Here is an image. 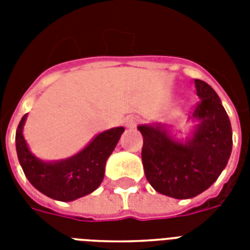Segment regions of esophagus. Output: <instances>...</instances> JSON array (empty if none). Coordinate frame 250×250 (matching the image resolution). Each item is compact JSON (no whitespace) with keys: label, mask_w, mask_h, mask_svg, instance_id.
<instances>
[{"label":"esophagus","mask_w":250,"mask_h":250,"mask_svg":"<svg viewBox=\"0 0 250 250\" xmlns=\"http://www.w3.org/2000/svg\"><path fill=\"white\" fill-rule=\"evenodd\" d=\"M139 118L136 117V115H128V117L125 118V125L127 127V128H135L137 125V123H139Z\"/></svg>","instance_id":"esophagus-1"}]
</instances>
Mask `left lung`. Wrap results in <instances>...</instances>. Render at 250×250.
<instances>
[{"instance_id":"obj_1","label":"left lung","mask_w":250,"mask_h":250,"mask_svg":"<svg viewBox=\"0 0 250 250\" xmlns=\"http://www.w3.org/2000/svg\"><path fill=\"white\" fill-rule=\"evenodd\" d=\"M200 98L189 121V135L178 139L161 123L140 125L141 160L146 180L161 194L179 200L202 193L227 166L232 150L231 122L217 92L196 79Z\"/></svg>"}]
</instances>
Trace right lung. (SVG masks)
<instances>
[{"label": "right lung", "instance_id": "right-lung-1", "mask_svg": "<svg viewBox=\"0 0 250 250\" xmlns=\"http://www.w3.org/2000/svg\"><path fill=\"white\" fill-rule=\"evenodd\" d=\"M25 121L27 114L19 122L15 135L19 164L39 192L63 202L78 200L97 189L104 180L106 161L125 132L123 127L106 129L74 156L60 161H42L29 150L23 135Z\"/></svg>", "mask_w": 250, "mask_h": 250}]
</instances>
